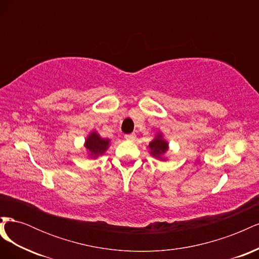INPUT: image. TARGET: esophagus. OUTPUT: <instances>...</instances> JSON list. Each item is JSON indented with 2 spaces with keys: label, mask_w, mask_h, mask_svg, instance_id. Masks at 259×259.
<instances>
[{
  "label": "esophagus",
  "mask_w": 259,
  "mask_h": 259,
  "mask_svg": "<svg viewBox=\"0 0 259 259\" xmlns=\"http://www.w3.org/2000/svg\"><path fill=\"white\" fill-rule=\"evenodd\" d=\"M135 134H127V135H125L124 136V138L126 139V140H134L135 139Z\"/></svg>",
  "instance_id": "34e87169"
}]
</instances>
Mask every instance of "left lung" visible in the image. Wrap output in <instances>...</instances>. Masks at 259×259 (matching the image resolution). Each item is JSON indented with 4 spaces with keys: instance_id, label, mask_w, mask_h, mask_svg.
<instances>
[{
    "instance_id": "1",
    "label": "left lung",
    "mask_w": 259,
    "mask_h": 259,
    "mask_svg": "<svg viewBox=\"0 0 259 259\" xmlns=\"http://www.w3.org/2000/svg\"><path fill=\"white\" fill-rule=\"evenodd\" d=\"M149 149H150V154L155 159L165 160L163 158V155L166 153L168 150V144L165 139H163L162 134L156 135L152 142L149 144Z\"/></svg>"
}]
</instances>
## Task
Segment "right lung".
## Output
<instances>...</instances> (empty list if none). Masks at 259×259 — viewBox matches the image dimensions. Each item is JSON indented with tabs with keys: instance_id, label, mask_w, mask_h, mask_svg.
<instances>
[{
	"instance_id": "1",
	"label": "right lung",
	"mask_w": 259,
	"mask_h": 259,
	"mask_svg": "<svg viewBox=\"0 0 259 259\" xmlns=\"http://www.w3.org/2000/svg\"><path fill=\"white\" fill-rule=\"evenodd\" d=\"M110 145V139L101 138L96 132H92L89 137L85 139V148L91 155V158L96 159L97 156L103 155Z\"/></svg>"
}]
</instances>
